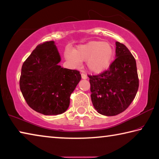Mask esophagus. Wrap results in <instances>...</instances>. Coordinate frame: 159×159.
Segmentation results:
<instances>
[{
  "label": "esophagus",
  "instance_id": "esophagus-1",
  "mask_svg": "<svg viewBox=\"0 0 159 159\" xmlns=\"http://www.w3.org/2000/svg\"><path fill=\"white\" fill-rule=\"evenodd\" d=\"M81 78H82V79H87V76H86V75L85 74H81Z\"/></svg>",
  "mask_w": 159,
  "mask_h": 159
}]
</instances>
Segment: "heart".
I'll return each mask as SVG.
<instances>
[{"mask_svg": "<svg viewBox=\"0 0 159 159\" xmlns=\"http://www.w3.org/2000/svg\"><path fill=\"white\" fill-rule=\"evenodd\" d=\"M115 55L113 46L103 41H90L79 45L71 51L67 48L65 57L72 67L79 68L86 61L88 70L94 74H101L108 70Z\"/></svg>", "mask_w": 159, "mask_h": 159, "instance_id": "heart-1", "label": "heart"}]
</instances>
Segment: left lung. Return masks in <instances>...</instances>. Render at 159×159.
Instances as JSON below:
<instances>
[{
  "mask_svg": "<svg viewBox=\"0 0 159 159\" xmlns=\"http://www.w3.org/2000/svg\"><path fill=\"white\" fill-rule=\"evenodd\" d=\"M115 59L107 71L88 76L91 100L95 110L106 116H114L127 108L139 86L136 62L125 45L116 42Z\"/></svg>",
  "mask_w": 159,
  "mask_h": 159,
  "instance_id": "left-lung-1",
  "label": "left lung"
}]
</instances>
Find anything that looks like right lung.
Segmentation results:
<instances>
[{
    "instance_id": "obj_1",
    "label": "right lung",
    "mask_w": 159,
    "mask_h": 159,
    "mask_svg": "<svg viewBox=\"0 0 159 159\" xmlns=\"http://www.w3.org/2000/svg\"><path fill=\"white\" fill-rule=\"evenodd\" d=\"M54 41L37 46L21 68L20 89L30 107L45 115L65 112L70 96L81 79L77 70L63 68Z\"/></svg>"
}]
</instances>
